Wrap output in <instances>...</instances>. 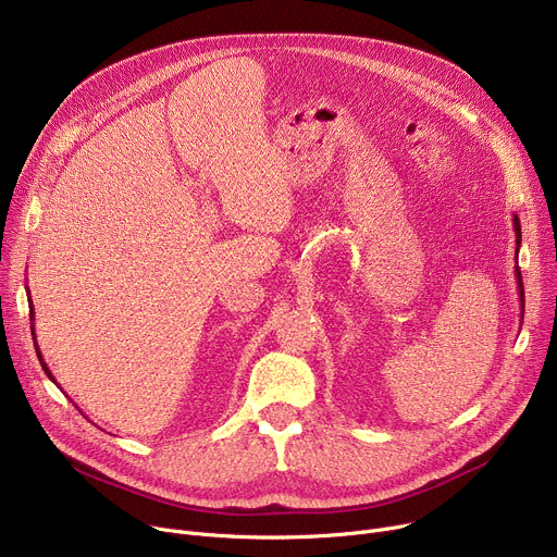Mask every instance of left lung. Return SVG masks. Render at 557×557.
I'll return each instance as SVG.
<instances>
[{
	"instance_id": "left-lung-1",
	"label": "left lung",
	"mask_w": 557,
	"mask_h": 557,
	"mask_svg": "<svg viewBox=\"0 0 557 557\" xmlns=\"http://www.w3.org/2000/svg\"><path fill=\"white\" fill-rule=\"evenodd\" d=\"M512 225H516V236H518V249H520V243H522V230H520V219L516 216V221H512ZM516 274H518V285H520V296H522V306H524V283H522V272L520 268H516Z\"/></svg>"
}]
</instances>
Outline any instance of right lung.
Listing matches in <instances>:
<instances>
[{"mask_svg":"<svg viewBox=\"0 0 557 557\" xmlns=\"http://www.w3.org/2000/svg\"><path fill=\"white\" fill-rule=\"evenodd\" d=\"M30 317H33V306H30ZM37 357H39V361H41V355H39V350H37ZM41 368H45V372L51 376V372H49V368H47V363L45 361H41ZM53 379V376H51Z\"/></svg>","mask_w":557,"mask_h":557,"instance_id":"1","label":"right lung"}]
</instances>
